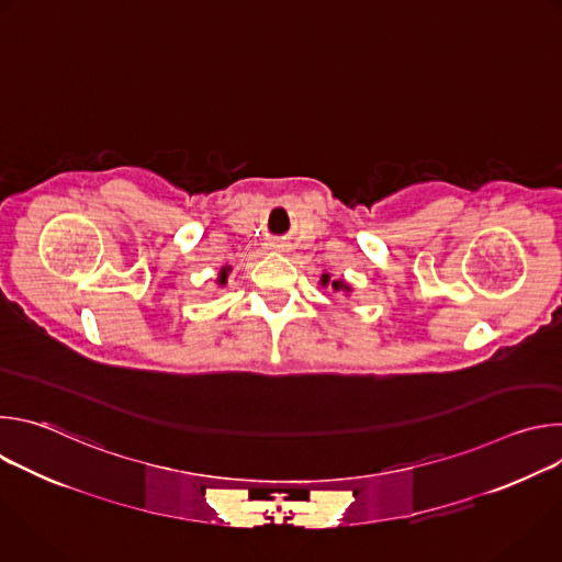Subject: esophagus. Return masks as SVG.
<instances>
[{
	"label": "esophagus",
	"mask_w": 562,
	"mask_h": 562,
	"mask_svg": "<svg viewBox=\"0 0 562 562\" xmlns=\"http://www.w3.org/2000/svg\"><path fill=\"white\" fill-rule=\"evenodd\" d=\"M267 247L273 249V251H278V249H282V243H280V239H271V243H269Z\"/></svg>",
	"instance_id": "esophagus-1"
}]
</instances>
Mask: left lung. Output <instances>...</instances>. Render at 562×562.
I'll use <instances>...</instances> for the list:
<instances>
[{
    "label": "left lung",
    "mask_w": 562,
    "mask_h": 562,
    "mask_svg": "<svg viewBox=\"0 0 562 562\" xmlns=\"http://www.w3.org/2000/svg\"><path fill=\"white\" fill-rule=\"evenodd\" d=\"M323 284H329V276H323ZM331 286L336 289V291H345V293H349L351 289H349V284H345L342 280H334L331 282Z\"/></svg>",
    "instance_id": "left-lung-1"
}]
</instances>
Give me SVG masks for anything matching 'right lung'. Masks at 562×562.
<instances>
[{
    "label": "right lung",
    "instance_id": "right-lung-1",
    "mask_svg": "<svg viewBox=\"0 0 562 562\" xmlns=\"http://www.w3.org/2000/svg\"><path fill=\"white\" fill-rule=\"evenodd\" d=\"M226 276H228V269L224 267V269L220 271V278H217V282H220V284H226Z\"/></svg>",
    "mask_w": 562,
    "mask_h": 562
}]
</instances>
